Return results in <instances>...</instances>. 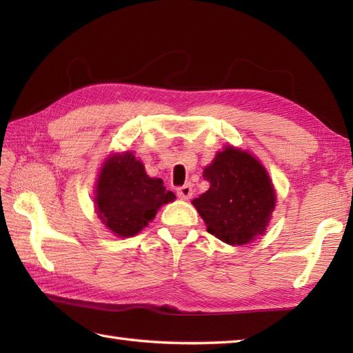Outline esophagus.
Masks as SVG:
<instances>
[{
  "mask_svg": "<svg viewBox=\"0 0 353 353\" xmlns=\"http://www.w3.org/2000/svg\"><path fill=\"white\" fill-rule=\"evenodd\" d=\"M177 196L183 200H190L192 197V185L185 183L181 188H177Z\"/></svg>",
  "mask_w": 353,
  "mask_h": 353,
  "instance_id": "esophagus-1",
  "label": "esophagus"
}]
</instances>
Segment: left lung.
<instances>
[{
    "label": "left lung",
    "mask_w": 353,
    "mask_h": 353,
    "mask_svg": "<svg viewBox=\"0 0 353 353\" xmlns=\"http://www.w3.org/2000/svg\"><path fill=\"white\" fill-rule=\"evenodd\" d=\"M209 190L192 200L208 232L230 245H244L265 232L276 205L267 170L232 145L215 154L203 171Z\"/></svg>",
    "instance_id": "1"
}]
</instances>
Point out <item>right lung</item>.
Returning a JSON list of instances; mask_svg holds the SVG:
<instances>
[{
    "label": "right lung",
    "mask_w": 353,
    "mask_h": 353,
    "mask_svg": "<svg viewBox=\"0 0 353 353\" xmlns=\"http://www.w3.org/2000/svg\"><path fill=\"white\" fill-rule=\"evenodd\" d=\"M176 199L161 179L147 176L144 165L130 152L112 154L103 163L95 186V208L104 226L117 236L139 234L157 209Z\"/></svg>",
    "instance_id": "add662e5"
}]
</instances>
